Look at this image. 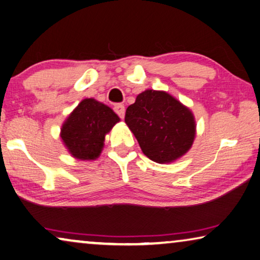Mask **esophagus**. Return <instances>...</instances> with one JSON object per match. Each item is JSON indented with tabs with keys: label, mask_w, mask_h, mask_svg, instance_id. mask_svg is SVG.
<instances>
[{
	"label": "esophagus",
	"mask_w": 260,
	"mask_h": 260,
	"mask_svg": "<svg viewBox=\"0 0 260 260\" xmlns=\"http://www.w3.org/2000/svg\"><path fill=\"white\" fill-rule=\"evenodd\" d=\"M114 112L120 118L123 119V117H125V106L121 105V104H117V105H114Z\"/></svg>",
	"instance_id": "obj_1"
}]
</instances>
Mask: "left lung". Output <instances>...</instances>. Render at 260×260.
<instances>
[{"mask_svg":"<svg viewBox=\"0 0 260 260\" xmlns=\"http://www.w3.org/2000/svg\"><path fill=\"white\" fill-rule=\"evenodd\" d=\"M125 122L143 154L157 164H169L191 148L195 118L187 106L165 91L146 90L126 110Z\"/></svg>","mask_w":260,"mask_h":260,"instance_id":"left-lung-1","label":"left lung"}]
</instances>
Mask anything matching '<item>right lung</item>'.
<instances>
[{
	"mask_svg": "<svg viewBox=\"0 0 260 260\" xmlns=\"http://www.w3.org/2000/svg\"><path fill=\"white\" fill-rule=\"evenodd\" d=\"M119 121L120 118L112 108L86 98L64 121L60 138L73 157L95 160L103 150L105 135Z\"/></svg>",
	"mask_w": 260,
	"mask_h": 260,
	"instance_id": "obj_1",
	"label": "right lung"
}]
</instances>
